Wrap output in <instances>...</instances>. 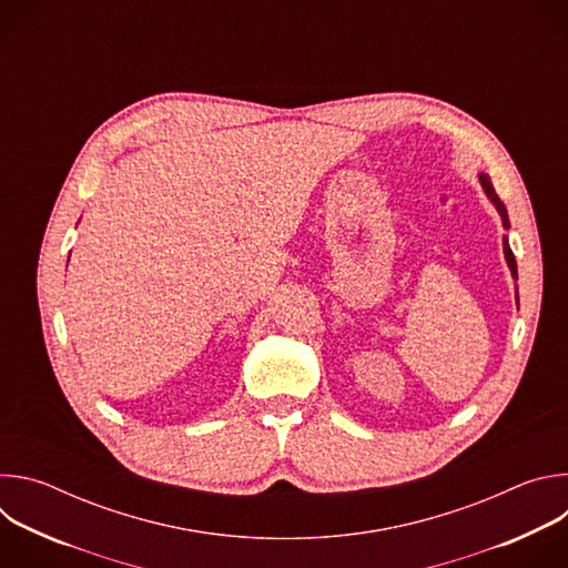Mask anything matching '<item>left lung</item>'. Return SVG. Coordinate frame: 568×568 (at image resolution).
Here are the masks:
<instances>
[{"mask_svg": "<svg viewBox=\"0 0 568 568\" xmlns=\"http://www.w3.org/2000/svg\"><path fill=\"white\" fill-rule=\"evenodd\" d=\"M478 180H480V186L485 189V193H488V197L493 200V204L497 206V211H499V215H501V220H504V226L508 229V226H510V220H508L506 204H504V202H501V197L495 193V186H493L490 178L480 173V175H478ZM504 254H506V261H508V267H510L513 276L517 278V261H515V254H513V250H510V245H508V237H504ZM517 303H519V294H517Z\"/></svg>", "mask_w": 568, "mask_h": 568, "instance_id": "obj_1", "label": "left lung"}]
</instances>
